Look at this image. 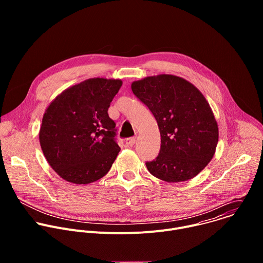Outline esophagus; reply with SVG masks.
Instances as JSON below:
<instances>
[{"label": "esophagus", "mask_w": 263, "mask_h": 263, "mask_svg": "<svg viewBox=\"0 0 263 263\" xmlns=\"http://www.w3.org/2000/svg\"><path fill=\"white\" fill-rule=\"evenodd\" d=\"M135 142H136V137H130L126 140V144L128 146H133L135 144Z\"/></svg>", "instance_id": "1"}]
</instances>
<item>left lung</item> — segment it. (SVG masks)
Listing matches in <instances>:
<instances>
[{
  "mask_svg": "<svg viewBox=\"0 0 263 263\" xmlns=\"http://www.w3.org/2000/svg\"><path fill=\"white\" fill-rule=\"evenodd\" d=\"M131 88L151 110L160 131V152L145 163L148 172L170 183L196 177L213 158L218 141V126L203 93L166 73L134 81Z\"/></svg>",
  "mask_w": 263,
  "mask_h": 263,
  "instance_id": "obj_1",
  "label": "left lung"
}]
</instances>
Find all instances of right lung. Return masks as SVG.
Listing matches in <instances>:
<instances>
[{"mask_svg":"<svg viewBox=\"0 0 263 263\" xmlns=\"http://www.w3.org/2000/svg\"><path fill=\"white\" fill-rule=\"evenodd\" d=\"M120 79L91 78L59 93L47 107L40 142L50 166L63 180L85 185L103 178L121 147L108 108Z\"/></svg>","mask_w":263,"mask_h":263,"instance_id":"add662e5","label":"right lung"}]
</instances>
